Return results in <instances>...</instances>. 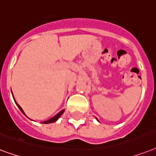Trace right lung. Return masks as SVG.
Returning a JSON list of instances; mask_svg holds the SVG:
<instances>
[{
    "instance_id": "add662e5",
    "label": "right lung",
    "mask_w": 156,
    "mask_h": 156,
    "mask_svg": "<svg viewBox=\"0 0 156 156\" xmlns=\"http://www.w3.org/2000/svg\"><path fill=\"white\" fill-rule=\"evenodd\" d=\"M14 101H15V99H14ZM16 104H17V107H18V108H19V109H20V110H21V111H22V113H23V114H25L24 111H23V109H22V107L20 106L19 105L17 104V102H16ZM63 112H64V109H63V110H61V111L59 112V113H57L56 115H55V116H54V117H53V118H50L49 120L46 121V122H43V123H45V124H47V123H52V122H56V121L58 120V118H60V116L62 115V114H63ZM25 115H26V114H25Z\"/></svg>"
}]
</instances>
